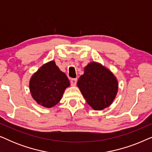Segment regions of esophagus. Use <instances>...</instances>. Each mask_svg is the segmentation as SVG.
<instances>
[{
  "label": "esophagus",
  "instance_id": "obj_1",
  "mask_svg": "<svg viewBox=\"0 0 152 152\" xmlns=\"http://www.w3.org/2000/svg\"><path fill=\"white\" fill-rule=\"evenodd\" d=\"M77 80L76 78L75 79H72L71 80H70V83H71V85L72 86H75L77 84Z\"/></svg>",
  "mask_w": 152,
  "mask_h": 152
}]
</instances>
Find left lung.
<instances>
[{
    "label": "left lung",
    "mask_w": 152,
    "mask_h": 152,
    "mask_svg": "<svg viewBox=\"0 0 152 152\" xmlns=\"http://www.w3.org/2000/svg\"><path fill=\"white\" fill-rule=\"evenodd\" d=\"M84 70L77 86L86 102L98 111L109 107L117 95V78L109 68L96 61L90 62Z\"/></svg>",
    "instance_id": "obj_1"
}]
</instances>
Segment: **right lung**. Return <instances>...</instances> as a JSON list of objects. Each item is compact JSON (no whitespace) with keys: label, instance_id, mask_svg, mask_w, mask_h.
<instances>
[{"label":"right lung","instance_id":"add662e5","mask_svg":"<svg viewBox=\"0 0 152 152\" xmlns=\"http://www.w3.org/2000/svg\"><path fill=\"white\" fill-rule=\"evenodd\" d=\"M70 85L67 76L60 70L54 60L43 64L32 75L29 82L32 98L38 104L48 109L59 102Z\"/></svg>","mask_w":152,"mask_h":152}]
</instances>
